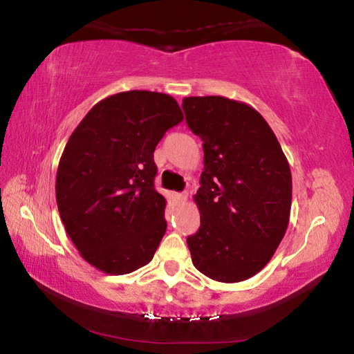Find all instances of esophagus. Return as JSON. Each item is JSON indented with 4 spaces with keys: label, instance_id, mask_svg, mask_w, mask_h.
Listing matches in <instances>:
<instances>
[{
    "label": "esophagus",
    "instance_id": "34e87169",
    "mask_svg": "<svg viewBox=\"0 0 354 354\" xmlns=\"http://www.w3.org/2000/svg\"><path fill=\"white\" fill-rule=\"evenodd\" d=\"M175 200H176V203H179V205H184V203L187 201V195H185V194H175Z\"/></svg>",
    "mask_w": 354,
    "mask_h": 354
}]
</instances>
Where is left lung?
Returning <instances> with one entry per match:
<instances>
[{"label": "left lung", "mask_w": 354, "mask_h": 354, "mask_svg": "<svg viewBox=\"0 0 354 354\" xmlns=\"http://www.w3.org/2000/svg\"><path fill=\"white\" fill-rule=\"evenodd\" d=\"M185 122L205 151L194 196L201 225L187 237L192 262L207 278L239 283L259 273L287 231L292 173L268 123L242 101L183 100Z\"/></svg>", "instance_id": "obj_1"}]
</instances>
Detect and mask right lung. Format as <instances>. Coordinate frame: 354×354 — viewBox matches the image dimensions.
I'll return each instance as SVG.
<instances>
[{
  "instance_id": "add662e5",
  "label": "right lung",
  "mask_w": 354,
  "mask_h": 354,
  "mask_svg": "<svg viewBox=\"0 0 354 354\" xmlns=\"http://www.w3.org/2000/svg\"><path fill=\"white\" fill-rule=\"evenodd\" d=\"M183 118L170 95L120 92L95 104L70 136L57 167V209L82 259L100 272L127 274L153 259L167 230L153 153Z\"/></svg>"
}]
</instances>
